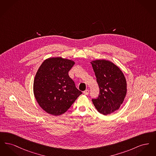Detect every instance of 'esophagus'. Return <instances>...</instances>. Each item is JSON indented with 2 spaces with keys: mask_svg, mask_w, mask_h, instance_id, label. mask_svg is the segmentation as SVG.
<instances>
[{
  "mask_svg": "<svg viewBox=\"0 0 156 156\" xmlns=\"http://www.w3.org/2000/svg\"><path fill=\"white\" fill-rule=\"evenodd\" d=\"M89 90L88 89H87V90H85V91H83V94H85V95H88V94H89Z\"/></svg>",
  "mask_w": 156,
  "mask_h": 156,
  "instance_id": "obj_1",
  "label": "esophagus"
}]
</instances>
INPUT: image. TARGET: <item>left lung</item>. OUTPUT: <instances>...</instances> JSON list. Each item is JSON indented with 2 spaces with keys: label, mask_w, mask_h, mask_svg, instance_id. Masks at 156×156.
I'll use <instances>...</instances> for the list:
<instances>
[{
  "label": "left lung",
  "mask_w": 156,
  "mask_h": 156,
  "mask_svg": "<svg viewBox=\"0 0 156 156\" xmlns=\"http://www.w3.org/2000/svg\"><path fill=\"white\" fill-rule=\"evenodd\" d=\"M99 94L92 101L97 111L107 115L119 109L126 97V79L119 67L109 61L99 59L92 62Z\"/></svg>",
  "instance_id": "obj_1"
}]
</instances>
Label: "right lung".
I'll use <instances>...</instances> for the list:
<instances>
[{"instance_id":"add662e5","label":"right lung","mask_w":156,"mask_h":156,"mask_svg":"<svg viewBox=\"0 0 156 156\" xmlns=\"http://www.w3.org/2000/svg\"><path fill=\"white\" fill-rule=\"evenodd\" d=\"M73 61L61 57L45 59L39 67L33 83L34 97L40 107L54 116L64 113L82 94L68 72Z\"/></svg>"}]
</instances>
